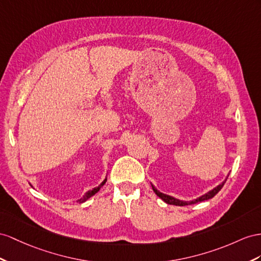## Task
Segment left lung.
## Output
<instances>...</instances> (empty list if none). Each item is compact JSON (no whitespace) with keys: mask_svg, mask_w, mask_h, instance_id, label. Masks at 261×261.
Here are the masks:
<instances>
[{"mask_svg":"<svg viewBox=\"0 0 261 261\" xmlns=\"http://www.w3.org/2000/svg\"><path fill=\"white\" fill-rule=\"evenodd\" d=\"M227 177H228V175H227L226 178L224 179V181H223L222 183H220L219 185H217L216 188H214V189L211 190L210 192L205 193L204 195L199 196V197H197V198H195V199H192V200H182V199H178V198H176V197H173V196H171V195L164 194V193H161L160 191H158V190L155 189L154 185H153V184H151V185H152V189H153V191H154L155 194H156L160 198H161L162 200H164V202H165L166 204L175 205V206H185V205H192V204H195V203L203 202V200H207V199H210V198L215 196V195L217 194V193H218L220 190H222V188L224 186L225 182L227 181Z\"/></svg>","mask_w":261,"mask_h":261,"instance_id":"1","label":"left lung"}]
</instances>
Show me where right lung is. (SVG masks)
Masks as SVG:
<instances>
[{"mask_svg":"<svg viewBox=\"0 0 261 261\" xmlns=\"http://www.w3.org/2000/svg\"><path fill=\"white\" fill-rule=\"evenodd\" d=\"M106 182H107V176H106V178L103 179V181H102L101 183H100V184L97 186V188H95V189H92V190H90V191L87 192L86 194H85V195H84L82 198L77 199V202H78V203H84V202H86L87 199H88V198H90L91 196L95 195L96 193H98V191L102 188V186L105 185V183H106Z\"/></svg>","mask_w":261,"mask_h":261,"instance_id":"right-lung-1","label":"right lung"}]
</instances>
